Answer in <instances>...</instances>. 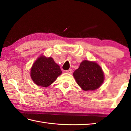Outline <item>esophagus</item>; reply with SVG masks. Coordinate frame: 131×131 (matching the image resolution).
Here are the masks:
<instances>
[{"label":"esophagus","mask_w":131,"mask_h":131,"mask_svg":"<svg viewBox=\"0 0 131 131\" xmlns=\"http://www.w3.org/2000/svg\"><path fill=\"white\" fill-rule=\"evenodd\" d=\"M66 72L69 74H71L72 73H73V70H72L71 69H69V70H66Z\"/></svg>","instance_id":"1"}]
</instances>
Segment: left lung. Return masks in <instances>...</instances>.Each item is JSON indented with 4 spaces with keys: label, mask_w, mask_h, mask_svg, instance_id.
I'll return each mask as SVG.
<instances>
[{
    "label": "left lung",
    "mask_w": 131,
    "mask_h": 131,
    "mask_svg": "<svg viewBox=\"0 0 131 131\" xmlns=\"http://www.w3.org/2000/svg\"><path fill=\"white\" fill-rule=\"evenodd\" d=\"M73 75L78 84L84 91L96 90L104 80L101 67L96 62L87 60L82 61L79 68L74 72Z\"/></svg>",
    "instance_id": "left-lung-1"
}]
</instances>
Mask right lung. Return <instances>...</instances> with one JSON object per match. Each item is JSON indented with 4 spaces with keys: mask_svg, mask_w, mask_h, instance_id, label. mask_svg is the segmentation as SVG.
I'll return each mask as SVG.
<instances>
[{
    "mask_svg": "<svg viewBox=\"0 0 131 131\" xmlns=\"http://www.w3.org/2000/svg\"><path fill=\"white\" fill-rule=\"evenodd\" d=\"M32 80L36 84L47 87L53 83L62 73L60 67L52 57L40 56L36 60L31 69Z\"/></svg>",
    "mask_w": 131,
    "mask_h": 131,
    "instance_id": "1",
    "label": "right lung"
}]
</instances>
